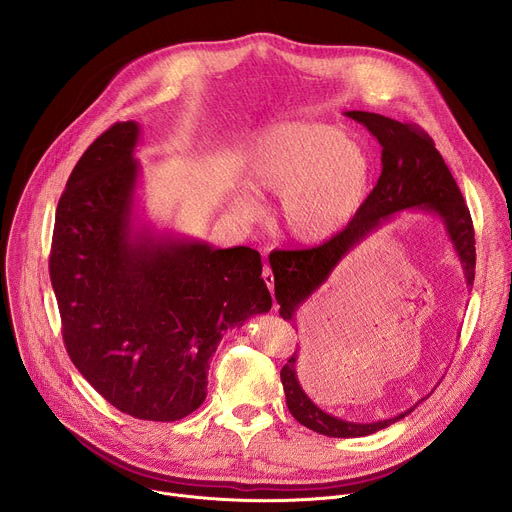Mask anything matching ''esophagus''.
<instances>
[{
  "label": "esophagus",
  "mask_w": 512,
  "mask_h": 512,
  "mask_svg": "<svg viewBox=\"0 0 512 512\" xmlns=\"http://www.w3.org/2000/svg\"><path fill=\"white\" fill-rule=\"evenodd\" d=\"M263 281L267 283V287H269V291L273 294V271H271V267L265 263L263 265Z\"/></svg>",
  "instance_id": "obj_1"
}]
</instances>
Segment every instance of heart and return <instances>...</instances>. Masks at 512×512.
Here are the masks:
<instances>
[{"instance_id": "1", "label": "heart", "mask_w": 512, "mask_h": 512, "mask_svg": "<svg viewBox=\"0 0 512 512\" xmlns=\"http://www.w3.org/2000/svg\"><path fill=\"white\" fill-rule=\"evenodd\" d=\"M245 182L263 198H279L285 233L318 245L342 233L371 192V160L338 127L287 121L263 129L245 154ZM239 190L233 206L245 221H261V198Z\"/></svg>"}]
</instances>
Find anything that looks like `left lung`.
<instances>
[{"label": "left lung", "mask_w": 512, "mask_h": 512, "mask_svg": "<svg viewBox=\"0 0 512 512\" xmlns=\"http://www.w3.org/2000/svg\"><path fill=\"white\" fill-rule=\"evenodd\" d=\"M346 117L362 123L381 143V176L354 221L324 245L302 251H275L269 265L275 281V300L279 316L296 324L302 306L328 281L338 263L383 223L407 208L440 216L454 251L462 263L466 285L474 283L476 241L472 216L464 196L446 166L442 154L435 150L433 139L415 123H401L391 117L369 111H346ZM298 352L291 354L281 369V385L289 413L308 429L328 437H362L409 415L417 403L391 419L373 423H356L334 417L320 409L298 381ZM425 399V397H423ZM421 399V401H423ZM419 401V403H421Z\"/></svg>", "instance_id": "obj_1"}]
</instances>
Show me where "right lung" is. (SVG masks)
I'll use <instances>...</instances> for the list:
<instances>
[{"mask_svg":"<svg viewBox=\"0 0 512 512\" xmlns=\"http://www.w3.org/2000/svg\"><path fill=\"white\" fill-rule=\"evenodd\" d=\"M139 123L101 133L58 200L50 279L70 360L119 411L178 421L223 334L271 310L261 255L137 225Z\"/></svg>","mask_w":512,"mask_h":512,"instance_id":"1","label":"right lung"}]
</instances>
